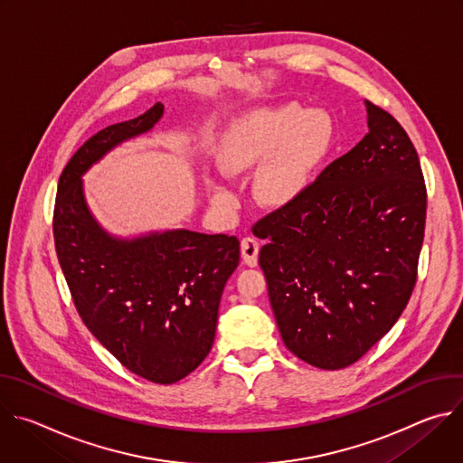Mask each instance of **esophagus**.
<instances>
[{
  "instance_id": "esophagus-1",
  "label": "esophagus",
  "mask_w": 463,
  "mask_h": 463,
  "mask_svg": "<svg viewBox=\"0 0 463 463\" xmlns=\"http://www.w3.org/2000/svg\"><path fill=\"white\" fill-rule=\"evenodd\" d=\"M258 250H260V243L258 240L247 236L241 240V258L247 263L249 268H256L258 263Z\"/></svg>"
}]
</instances>
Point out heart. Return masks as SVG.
I'll return each instance as SVG.
<instances>
[{
    "label": "heart",
    "instance_id": "1",
    "mask_svg": "<svg viewBox=\"0 0 463 463\" xmlns=\"http://www.w3.org/2000/svg\"><path fill=\"white\" fill-rule=\"evenodd\" d=\"M334 118L324 109H302L286 104L245 115L231 126L220 150V165L229 174L261 166L256 195L266 205H286L309 186L317 168L334 145ZM213 200L231 207L234 195L214 186Z\"/></svg>",
    "mask_w": 463,
    "mask_h": 463
}]
</instances>
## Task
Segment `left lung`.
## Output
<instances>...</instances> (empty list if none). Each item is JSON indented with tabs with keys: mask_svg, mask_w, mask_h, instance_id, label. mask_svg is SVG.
I'll list each match as a JSON object with an SVG mask.
<instances>
[{
	"mask_svg": "<svg viewBox=\"0 0 463 463\" xmlns=\"http://www.w3.org/2000/svg\"><path fill=\"white\" fill-rule=\"evenodd\" d=\"M368 134L252 225L284 345L322 370L357 363L407 307L427 186L403 126L366 100Z\"/></svg>",
	"mask_w": 463,
	"mask_h": 463,
	"instance_id": "obj_1",
	"label": "left lung"
}]
</instances>
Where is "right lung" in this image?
<instances>
[{
	"mask_svg": "<svg viewBox=\"0 0 463 463\" xmlns=\"http://www.w3.org/2000/svg\"><path fill=\"white\" fill-rule=\"evenodd\" d=\"M111 124L65 165L54 202L52 234L75 307L99 343L129 372L172 384L209 355L223 288L240 263L227 234L166 231L136 240L106 234L90 214L80 175L118 143L148 131L163 115Z\"/></svg>",
	"mask_w": 463,
	"mask_h": 463,
	"instance_id": "1",
	"label": "right lung"
}]
</instances>
